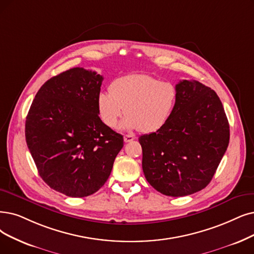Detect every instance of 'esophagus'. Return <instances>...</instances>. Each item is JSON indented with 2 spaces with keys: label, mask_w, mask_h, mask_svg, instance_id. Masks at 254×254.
<instances>
[{
  "label": "esophagus",
  "mask_w": 254,
  "mask_h": 254,
  "mask_svg": "<svg viewBox=\"0 0 254 254\" xmlns=\"http://www.w3.org/2000/svg\"><path fill=\"white\" fill-rule=\"evenodd\" d=\"M135 137L133 136V135H131V134H126V135H124V141L125 143H129V141H131V140H133Z\"/></svg>",
  "instance_id": "34e87169"
}]
</instances>
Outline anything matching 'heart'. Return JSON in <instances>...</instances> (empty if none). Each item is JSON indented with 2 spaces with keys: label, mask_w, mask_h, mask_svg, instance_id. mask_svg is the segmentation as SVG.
Segmentation results:
<instances>
[{
  "label": "heart",
  "mask_w": 254,
  "mask_h": 254,
  "mask_svg": "<svg viewBox=\"0 0 254 254\" xmlns=\"http://www.w3.org/2000/svg\"><path fill=\"white\" fill-rule=\"evenodd\" d=\"M110 93H100L97 98L101 121L115 128L125 113L122 129H140L146 133L164 127L177 105L178 88L169 81H160L146 74L122 76L109 86Z\"/></svg>",
  "instance_id": "obj_1"
}]
</instances>
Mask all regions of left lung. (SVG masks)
Masks as SVG:
<instances>
[{"mask_svg": "<svg viewBox=\"0 0 254 254\" xmlns=\"http://www.w3.org/2000/svg\"><path fill=\"white\" fill-rule=\"evenodd\" d=\"M168 123L138 138L149 184L167 196L203 190L229 144V124L218 95L195 80H182Z\"/></svg>", "mask_w": 254, "mask_h": 254, "instance_id": "obj_1", "label": "left lung"}]
</instances>
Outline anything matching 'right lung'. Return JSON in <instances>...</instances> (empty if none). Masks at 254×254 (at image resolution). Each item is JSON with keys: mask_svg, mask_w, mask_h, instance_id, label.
I'll use <instances>...</instances> for the list:
<instances>
[{"mask_svg": "<svg viewBox=\"0 0 254 254\" xmlns=\"http://www.w3.org/2000/svg\"><path fill=\"white\" fill-rule=\"evenodd\" d=\"M103 77L74 67L39 88L26 118V141L39 176L68 197L104 186L124 146L123 135L103 124L97 98Z\"/></svg>", "mask_w": 254, "mask_h": 254, "instance_id": "right-lung-1", "label": "right lung"}]
</instances>
